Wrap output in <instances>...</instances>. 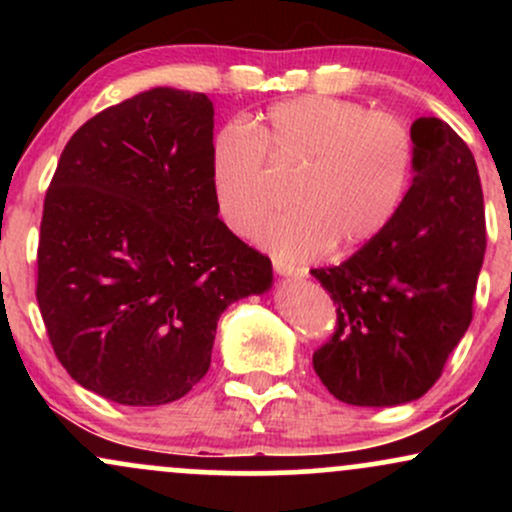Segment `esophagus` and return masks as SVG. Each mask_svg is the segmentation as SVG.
<instances>
[{"label":"esophagus","mask_w":512,"mask_h":512,"mask_svg":"<svg viewBox=\"0 0 512 512\" xmlns=\"http://www.w3.org/2000/svg\"><path fill=\"white\" fill-rule=\"evenodd\" d=\"M272 264L281 276H293V279H301V276L308 274V269L301 267V264H293L289 260H284V257H272Z\"/></svg>","instance_id":"1"}]
</instances>
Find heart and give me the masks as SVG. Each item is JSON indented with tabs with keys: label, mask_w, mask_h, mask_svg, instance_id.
Here are the masks:
<instances>
[{
	"label": "heart",
	"mask_w": 512,
	"mask_h": 512,
	"mask_svg": "<svg viewBox=\"0 0 512 512\" xmlns=\"http://www.w3.org/2000/svg\"><path fill=\"white\" fill-rule=\"evenodd\" d=\"M269 161L298 166L286 195L293 207L257 238L305 260L332 245L356 250L390 226L414 178L416 139L399 115L332 96L274 103L255 127L228 122L211 142L209 175L221 219L240 236L274 204Z\"/></svg>",
	"instance_id": "b5f03b06"
}]
</instances>
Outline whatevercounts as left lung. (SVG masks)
<instances>
[{
    "instance_id": "left-lung-1",
    "label": "left lung",
    "mask_w": 512,
    "mask_h": 512,
    "mask_svg": "<svg viewBox=\"0 0 512 512\" xmlns=\"http://www.w3.org/2000/svg\"><path fill=\"white\" fill-rule=\"evenodd\" d=\"M411 129L416 166L402 209L354 257L313 269L337 303V327L313 368L354 407L426 395L474 315L486 252L477 161L438 117H419Z\"/></svg>"
}]
</instances>
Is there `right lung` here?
<instances>
[{"label":"right lung","mask_w":512,"mask_h":512,"mask_svg":"<svg viewBox=\"0 0 512 512\" xmlns=\"http://www.w3.org/2000/svg\"><path fill=\"white\" fill-rule=\"evenodd\" d=\"M214 105L151 88L81 125L45 195L40 315L57 361L127 407L180 399L207 375L216 322L272 284V262L219 219Z\"/></svg>","instance_id":"1"}]
</instances>
